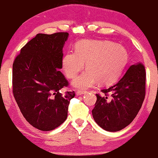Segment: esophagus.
I'll return each instance as SVG.
<instances>
[{
  "mask_svg": "<svg viewBox=\"0 0 158 158\" xmlns=\"http://www.w3.org/2000/svg\"><path fill=\"white\" fill-rule=\"evenodd\" d=\"M87 91H81V90H78L77 92V96H81V95H83V94H86Z\"/></svg>",
  "mask_w": 158,
  "mask_h": 158,
  "instance_id": "34e87169",
  "label": "esophagus"
}]
</instances>
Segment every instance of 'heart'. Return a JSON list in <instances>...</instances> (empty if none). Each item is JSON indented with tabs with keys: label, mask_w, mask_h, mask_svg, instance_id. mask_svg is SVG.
Returning <instances> with one entry per match:
<instances>
[{
	"label": "heart",
	"mask_w": 158,
	"mask_h": 158,
	"mask_svg": "<svg viewBox=\"0 0 158 158\" xmlns=\"http://www.w3.org/2000/svg\"><path fill=\"white\" fill-rule=\"evenodd\" d=\"M128 52L124 47L110 41L82 40L75 50L65 53L62 67L69 79H74L84 68L88 69L74 79L73 85L87 89L97 85L109 84L117 79L128 62Z\"/></svg>",
	"instance_id": "1"
}]
</instances>
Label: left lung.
<instances>
[{
	"mask_svg": "<svg viewBox=\"0 0 158 158\" xmlns=\"http://www.w3.org/2000/svg\"><path fill=\"white\" fill-rule=\"evenodd\" d=\"M146 70L141 62L132 64L119 81L97 94L92 110L95 122L108 131H118L138 114L146 96Z\"/></svg>",
	"mask_w": 158,
	"mask_h": 158,
	"instance_id": "obj_1",
	"label": "left lung"
}]
</instances>
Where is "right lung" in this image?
Wrapping results in <instances>:
<instances>
[{
  "label": "right lung",
  "mask_w": 158,
  "mask_h": 158,
  "mask_svg": "<svg viewBox=\"0 0 158 158\" xmlns=\"http://www.w3.org/2000/svg\"><path fill=\"white\" fill-rule=\"evenodd\" d=\"M68 32L39 33L27 42L12 65V93L21 114L31 126L51 131L68 117L74 91L63 92L69 83L62 68V49Z\"/></svg>",
  "instance_id": "1"
}]
</instances>
